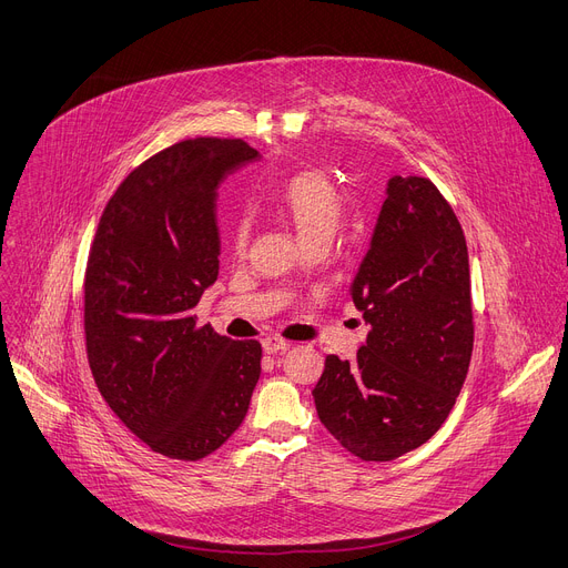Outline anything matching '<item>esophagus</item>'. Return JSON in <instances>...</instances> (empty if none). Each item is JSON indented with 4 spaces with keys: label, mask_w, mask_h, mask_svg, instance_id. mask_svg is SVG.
I'll return each instance as SVG.
<instances>
[{
    "label": "esophagus",
    "mask_w": 568,
    "mask_h": 568,
    "mask_svg": "<svg viewBox=\"0 0 568 568\" xmlns=\"http://www.w3.org/2000/svg\"><path fill=\"white\" fill-rule=\"evenodd\" d=\"M290 346H292V342H287V339H278V337H267V339H263L265 353H283V351H287Z\"/></svg>",
    "instance_id": "esophagus-1"
}]
</instances>
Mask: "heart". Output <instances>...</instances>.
<instances>
[{"label": "heart", "instance_id": "b5f03b06", "mask_svg": "<svg viewBox=\"0 0 568 568\" xmlns=\"http://www.w3.org/2000/svg\"><path fill=\"white\" fill-rule=\"evenodd\" d=\"M276 209L285 220L292 222L301 240L315 242V240H331L342 211L344 199L337 185L317 170H303L292 174L276 194ZM251 233L248 215H240L233 224V246L235 251H244Z\"/></svg>", "mask_w": 568, "mask_h": 568}]
</instances>
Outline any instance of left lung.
<instances>
[{"instance_id": "obj_1", "label": "left lung", "mask_w": 568, "mask_h": 568, "mask_svg": "<svg viewBox=\"0 0 568 568\" xmlns=\"http://www.w3.org/2000/svg\"><path fill=\"white\" fill-rule=\"evenodd\" d=\"M351 298L369 335L353 363L326 357L317 415L359 459H396L442 428L474 351L467 240L430 179H389Z\"/></svg>"}]
</instances>
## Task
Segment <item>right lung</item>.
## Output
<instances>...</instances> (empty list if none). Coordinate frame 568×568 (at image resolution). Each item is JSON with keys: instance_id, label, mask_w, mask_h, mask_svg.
<instances>
[{"instance_id": "add662e5", "label": "right lung", "mask_w": 568, "mask_h": 568, "mask_svg": "<svg viewBox=\"0 0 568 568\" xmlns=\"http://www.w3.org/2000/svg\"><path fill=\"white\" fill-rule=\"evenodd\" d=\"M257 159L244 140L176 142L135 168L106 203L83 281L94 383L151 450L194 462L244 422L263 348L199 326L220 274L217 187Z\"/></svg>"}]
</instances>
